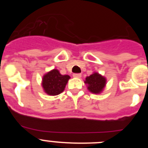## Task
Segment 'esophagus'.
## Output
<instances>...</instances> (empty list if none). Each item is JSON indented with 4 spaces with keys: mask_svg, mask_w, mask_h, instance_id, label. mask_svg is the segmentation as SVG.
I'll return each instance as SVG.
<instances>
[{
    "mask_svg": "<svg viewBox=\"0 0 148 148\" xmlns=\"http://www.w3.org/2000/svg\"><path fill=\"white\" fill-rule=\"evenodd\" d=\"M73 75L74 78H81L82 77V74L81 73H74Z\"/></svg>",
    "mask_w": 148,
    "mask_h": 148,
    "instance_id": "34e87169",
    "label": "esophagus"
}]
</instances>
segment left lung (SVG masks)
Here are the masks:
<instances>
[{"instance_id":"obj_1","label":"left lung","mask_w":148,"mask_h":148,"mask_svg":"<svg viewBox=\"0 0 148 148\" xmlns=\"http://www.w3.org/2000/svg\"><path fill=\"white\" fill-rule=\"evenodd\" d=\"M86 84H88V90L92 93H100L104 89L106 79L99 73H95L86 78Z\"/></svg>"}]
</instances>
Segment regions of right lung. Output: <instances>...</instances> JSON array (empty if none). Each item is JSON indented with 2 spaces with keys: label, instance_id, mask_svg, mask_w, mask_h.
I'll use <instances>...</instances> for the list:
<instances>
[{
  "label": "right lung",
  "instance_id": "obj_1",
  "mask_svg": "<svg viewBox=\"0 0 148 148\" xmlns=\"http://www.w3.org/2000/svg\"><path fill=\"white\" fill-rule=\"evenodd\" d=\"M70 77L63 75L57 70H53L44 75L42 81V87L46 93L49 95H56L64 91Z\"/></svg>",
  "mask_w": 148,
  "mask_h": 148
}]
</instances>
